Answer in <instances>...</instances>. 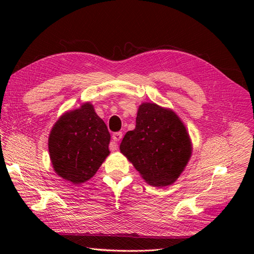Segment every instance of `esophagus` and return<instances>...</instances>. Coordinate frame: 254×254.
<instances>
[{
  "mask_svg": "<svg viewBox=\"0 0 254 254\" xmlns=\"http://www.w3.org/2000/svg\"><path fill=\"white\" fill-rule=\"evenodd\" d=\"M121 138H122V132H116V133H113V135H112L113 143L111 144V146H110V149H111V150L118 149V143H117V142L120 141Z\"/></svg>",
  "mask_w": 254,
  "mask_h": 254,
  "instance_id": "1",
  "label": "esophagus"
}]
</instances>
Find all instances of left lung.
<instances>
[{"instance_id": "obj_1", "label": "left lung", "mask_w": 254, "mask_h": 254, "mask_svg": "<svg viewBox=\"0 0 254 254\" xmlns=\"http://www.w3.org/2000/svg\"><path fill=\"white\" fill-rule=\"evenodd\" d=\"M120 150L148 185L160 188L180 177L191 158L192 142L174 110L143 102L136 127L124 135Z\"/></svg>"}]
</instances>
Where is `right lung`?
Here are the masks:
<instances>
[{
	"mask_svg": "<svg viewBox=\"0 0 254 254\" xmlns=\"http://www.w3.org/2000/svg\"><path fill=\"white\" fill-rule=\"evenodd\" d=\"M110 133L90 102L66 111L52 127L48 147L53 169L73 185L93 178L109 156Z\"/></svg>",
	"mask_w": 254,
	"mask_h": 254,
	"instance_id": "obj_1",
	"label": "right lung"
}]
</instances>
